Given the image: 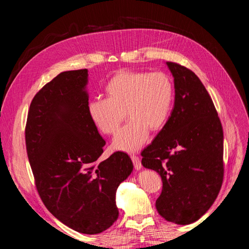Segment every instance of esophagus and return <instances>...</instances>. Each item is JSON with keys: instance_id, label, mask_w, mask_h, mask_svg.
Returning a JSON list of instances; mask_svg holds the SVG:
<instances>
[{"instance_id": "34e87169", "label": "esophagus", "mask_w": 249, "mask_h": 249, "mask_svg": "<svg viewBox=\"0 0 249 249\" xmlns=\"http://www.w3.org/2000/svg\"><path fill=\"white\" fill-rule=\"evenodd\" d=\"M131 159L134 163V167L136 170H140L142 168V165H141V161H140V158L136 155H131Z\"/></svg>"}]
</instances>
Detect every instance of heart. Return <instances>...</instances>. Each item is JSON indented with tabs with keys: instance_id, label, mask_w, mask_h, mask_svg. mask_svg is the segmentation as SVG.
I'll list each match as a JSON object with an SVG mask.
<instances>
[{
	"instance_id": "b5f03b06",
	"label": "heart",
	"mask_w": 249,
	"mask_h": 249,
	"mask_svg": "<svg viewBox=\"0 0 249 249\" xmlns=\"http://www.w3.org/2000/svg\"><path fill=\"white\" fill-rule=\"evenodd\" d=\"M107 99L88 103V114L101 132L115 134L126 115L130 122L118 132L113 146L134 152L144 144L149 130H161L167 123L173 101V85L163 72L120 71L105 87Z\"/></svg>"
}]
</instances>
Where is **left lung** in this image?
<instances>
[{
    "mask_svg": "<svg viewBox=\"0 0 249 249\" xmlns=\"http://www.w3.org/2000/svg\"><path fill=\"white\" fill-rule=\"evenodd\" d=\"M175 83V107L162 130L142 150V165L161 176L156 208L164 219L193 223L213 205L223 180V131L198 77L166 62Z\"/></svg>",
    "mask_w": 249,
    "mask_h": 249,
    "instance_id": "8db88e82",
    "label": "left lung"
}]
</instances>
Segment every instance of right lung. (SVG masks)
<instances>
[{
	"label": "right lung",
	"mask_w": 249,
	"mask_h": 249,
	"mask_svg": "<svg viewBox=\"0 0 249 249\" xmlns=\"http://www.w3.org/2000/svg\"><path fill=\"white\" fill-rule=\"evenodd\" d=\"M88 71L59 73L30 105L26 146L44 206L59 221L94 235L118 218L116 190L133 171L129 155L100 161L106 141L88 114Z\"/></svg>",
	"instance_id": "add662e5"
}]
</instances>
